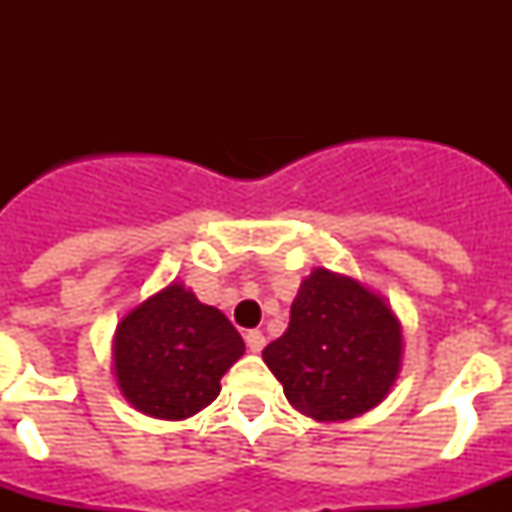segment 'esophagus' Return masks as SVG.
<instances>
[{
  "instance_id": "1",
  "label": "esophagus",
  "mask_w": 512,
  "mask_h": 512,
  "mask_svg": "<svg viewBox=\"0 0 512 512\" xmlns=\"http://www.w3.org/2000/svg\"><path fill=\"white\" fill-rule=\"evenodd\" d=\"M246 346H248V351H253V354H259L261 348L266 346L264 333H261V330H248V333H246Z\"/></svg>"
}]
</instances>
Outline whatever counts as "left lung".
Returning a JSON list of instances; mask_svg holds the SVG:
<instances>
[{
	"label": "left lung",
	"mask_w": 512,
	"mask_h": 512,
	"mask_svg": "<svg viewBox=\"0 0 512 512\" xmlns=\"http://www.w3.org/2000/svg\"><path fill=\"white\" fill-rule=\"evenodd\" d=\"M402 359V328L384 297L361 282L315 269L300 284L289 328L264 348L289 405L320 423L377 408Z\"/></svg>",
	"instance_id": "1"
}]
</instances>
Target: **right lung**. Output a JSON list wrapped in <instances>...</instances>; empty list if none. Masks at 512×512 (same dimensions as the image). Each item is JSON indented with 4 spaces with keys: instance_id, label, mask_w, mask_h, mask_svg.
<instances>
[{
    "instance_id": "1",
    "label": "right lung",
    "mask_w": 512,
    "mask_h": 512,
    "mask_svg": "<svg viewBox=\"0 0 512 512\" xmlns=\"http://www.w3.org/2000/svg\"><path fill=\"white\" fill-rule=\"evenodd\" d=\"M246 351L241 333L217 307L184 284L140 302L120 320L112 343L117 387L140 413L192 418L220 395V379Z\"/></svg>"
}]
</instances>
